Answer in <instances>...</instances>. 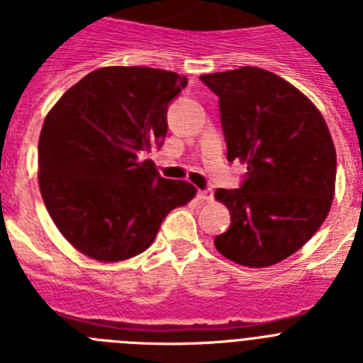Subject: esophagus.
I'll use <instances>...</instances> for the list:
<instances>
[{
    "mask_svg": "<svg viewBox=\"0 0 363 363\" xmlns=\"http://www.w3.org/2000/svg\"><path fill=\"white\" fill-rule=\"evenodd\" d=\"M198 198H200L201 201H213V198H214L213 189L207 187V189H203V191H198Z\"/></svg>",
    "mask_w": 363,
    "mask_h": 363,
    "instance_id": "esophagus-1",
    "label": "esophagus"
}]
</instances>
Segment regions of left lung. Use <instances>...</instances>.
<instances>
[{
    "instance_id": "obj_1",
    "label": "left lung",
    "mask_w": 363,
    "mask_h": 363,
    "mask_svg": "<svg viewBox=\"0 0 363 363\" xmlns=\"http://www.w3.org/2000/svg\"><path fill=\"white\" fill-rule=\"evenodd\" d=\"M218 96L227 160L247 172L218 189L230 225L214 238L225 258L269 267L306 245L331 209L336 150L320 111L296 86L258 67L200 76Z\"/></svg>"
}]
</instances>
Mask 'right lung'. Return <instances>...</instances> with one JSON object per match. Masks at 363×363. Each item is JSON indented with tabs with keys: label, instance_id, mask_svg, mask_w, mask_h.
Listing matches in <instances>:
<instances>
[{
	"label": "right lung",
	"instance_id": "right-lung-1",
	"mask_svg": "<svg viewBox=\"0 0 363 363\" xmlns=\"http://www.w3.org/2000/svg\"><path fill=\"white\" fill-rule=\"evenodd\" d=\"M187 85L171 70L104 67L47 114L38 143L40 191L60 233L99 262L149 249L172 209L194 198L150 160L167 134V108Z\"/></svg>",
	"mask_w": 363,
	"mask_h": 363
}]
</instances>
